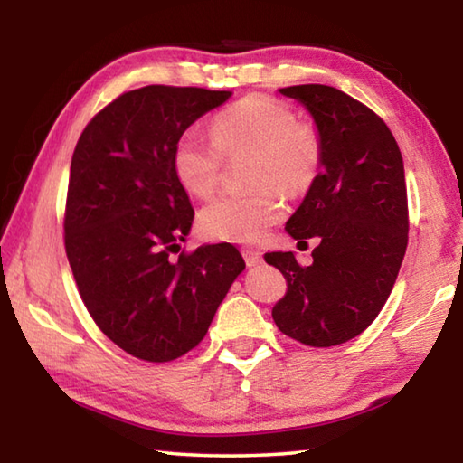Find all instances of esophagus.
Segmentation results:
<instances>
[{
    "instance_id": "1",
    "label": "esophagus",
    "mask_w": 463,
    "mask_h": 463,
    "mask_svg": "<svg viewBox=\"0 0 463 463\" xmlns=\"http://www.w3.org/2000/svg\"><path fill=\"white\" fill-rule=\"evenodd\" d=\"M241 253H242V257H245L247 268H255V265L261 263V253H260V250L247 247V249H242Z\"/></svg>"
}]
</instances>
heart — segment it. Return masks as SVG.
Segmentation results:
<instances>
[{
  "label": "heart",
  "mask_w": 463,
  "mask_h": 463,
  "mask_svg": "<svg viewBox=\"0 0 463 463\" xmlns=\"http://www.w3.org/2000/svg\"><path fill=\"white\" fill-rule=\"evenodd\" d=\"M210 143L184 132L174 148V174L187 194L208 198L222 174V155H250V194H226L200 210L198 229L206 239L257 242L286 213L278 192L302 194L315 184L323 148L317 130L296 122L288 106L265 96H249L213 120Z\"/></svg>",
  "instance_id": "obj_1"
}]
</instances>
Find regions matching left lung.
I'll return each instance as SVG.
<instances>
[{"label":"left lung","mask_w":463,"mask_h":463,"mask_svg":"<svg viewBox=\"0 0 463 463\" xmlns=\"http://www.w3.org/2000/svg\"><path fill=\"white\" fill-rule=\"evenodd\" d=\"M279 93L310 114L323 148L286 232L320 242L308 268L292 250L265 253L288 279L271 317L292 339L331 347L364 333L394 288L409 242L404 163L380 116L341 90L310 83Z\"/></svg>","instance_id":"left-lung-1"}]
</instances>
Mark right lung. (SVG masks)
<instances>
[{"label":"right lung","instance_id":"1","mask_svg":"<svg viewBox=\"0 0 463 463\" xmlns=\"http://www.w3.org/2000/svg\"><path fill=\"white\" fill-rule=\"evenodd\" d=\"M231 96L146 85L101 109L75 146L67 260L101 333L145 362H171L194 349L245 269L231 242L171 257L194 221L174 174L175 143Z\"/></svg>","mask_w":463,"mask_h":463}]
</instances>
